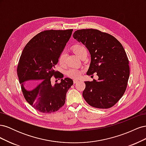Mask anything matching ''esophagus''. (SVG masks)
Returning <instances> with one entry per match:
<instances>
[{
	"instance_id": "34e87169",
	"label": "esophagus",
	"mask_w": 146,
	"mask_h": 146,
	"mask_svg": "<svg viewBox=\"0 0 146 146\" xmlns=\"http://www.w3.org/2000/svg\"><path fill=\"white\" fill-rule=\"evenodd\" d=\"M73 82H74V84H76V83H77L78 82V80H73Z\"/></svg>"
}]
</instances>
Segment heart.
<instances>
[{"label": "heart", "mask_w": 146, "mask_h": 146, "mask_svg": "<svg viewBox=\"0 0 146 146\" xmlns=\"http://www.w3.org/2000/svg\"><path fill=\"white\" fill-rule=\"evenodd\" d=\"M73 51L75 54L80 58V57L82 56V55L85 53V52L87 50L85 46L80 44H77L74 46ZM66 55V52L65 50H64L62 53H61V54L60 56L59 61H60V64L61 65L63 64ZM83 72V70L79 69L77 68H72L69 69L67 70V75L68 76V77L76 79V78H78L79 77H80Z\"/></svg>", "instance_id": "1"}]
</instances>
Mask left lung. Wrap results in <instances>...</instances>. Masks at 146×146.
Instances as JSON below:
<instances>
[{
    "label": "left lung",
    "instance_id": "left-lung-1",
    "mask_svg": "<svg viewBox=\"0 0 146 146\" xmlns=\"http://www.w3.org/2000/svg\"><path fill=\"white\" fill-rule=\"evenodd\" d=\"M89 50L91 63L87 75L96 72L98 80L85 82L83 98L98 108H110L124 94L130 76L129 62L125 51L117 39L96 29H82L73 34Z\"/></svg>",
    "mask_w": 146,
    "mask_h": 146
}]
</instances>
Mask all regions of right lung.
Listing matches in <instances>:
<instances>
[{"label": "right lung", "mask_w": 146, "mask_h": 146, "mask_svg": "<svg viewBox=\"0 0 146 146\" xmlns=\"http://www.w3.org/2000/svg\"><path fill=\"white\" fill-rule=\"evenodd\" d=\"M72 29L50 30L39 33L26 44L17 66V76L26 101L44 113L55 112L65 103L66 92L73 85L69 78L52 85L50 79L62 78L63 75L55 71V66L69 41ZM60 80V79H58ZM32 80H39V84Z\"/></svg>", "instance_id": "add662e5"}]
</instances>
